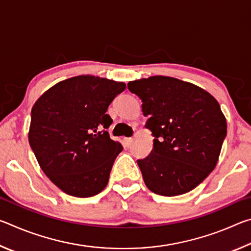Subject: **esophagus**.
Masks as SVG:
<instances>
[{
  "mask_svg": "<svg viewBox=\"0 0 251 251\" xmlns=\"http://www.w3.org/2000/svg\"><path fill=\"white\" fill-rule=\"evenodd\" d=\"M133 141H134V139L131 138V137H129V138H125V144H126V146H127V147H130L131 144H133Z\"/></svg>",
  "mask_w": 251,
  "mask_h": 251,
  "instance_id": "1",
  "label": "esophagus"
}]
</instances>
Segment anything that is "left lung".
<instances>
[{
    "instance_id": "obj_1",
    "label": "left lung",
    "mask_w": 251,
    "mask_h": 251,
    "mask_svg": "<svg viewBox=\"0 0 251 251\" xmlns=\"http://www.w3.org/2000/svg\"><path fill=\"white\" fill-rule=\"evenodd\" d=\"M142 100L154 147L138 159L147 188L178 196L201 184L217 165L227 122L214 96L192 83L151 76L127 84Z\"/></svg>"
}]
</instances>
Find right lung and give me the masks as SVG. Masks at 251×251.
Returning <instances> with one entry per match:
<instances>
[{
	"label": "right lung",
	"mask_w": 251,
	"mask_h": 251,
	"mask_svg": "<svg viewBox=\"0 0 251 251\" xmlns=\"http://www.w3.org/2000/svg\"><path fill=\"white\" fill-rule=\"evenodd\" d=\"M125 83L80 75L46 91L31 112L28 142L42 171L67 195L86 198L107 185L123 151L110 139L109 104Z\"/></svg>",
	"instance_id": "add662e5"
}]
</instances>
